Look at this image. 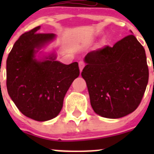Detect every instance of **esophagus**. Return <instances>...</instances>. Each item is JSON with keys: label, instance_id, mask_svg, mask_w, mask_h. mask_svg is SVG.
<instances>
[{"label": "esophagus", "instance_id": "esophagus-1", "mask_svg": "<svg viewBox=\"0 0 154 154\" xmlns=\"http://www.w3.org/2000/svg\"><path fill=\"white\" fill-rule=\"evenodd\" d=\"M79 67L80 72H82V69H83V68L85 67V62H84L83 61H80V62H79Z\"/></svg>", "mask_w": 154, "mask_h": 154}]
</instances>
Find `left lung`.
<instances>
[{"instance_id":"8db88e82","label":"left lung","mask_w":154,"mask_h":154,"mask_svg":"<svg viewBox=\"0 0 154 154\" xmlns=\"http://www.w3.org/2000/svg\"><path fill=\"white\" fill-rule=\"evenodd\" d=\"M82 77L86 82L94 112L118 119L140 103L149 79L145 50L133 35L90 51Z\"/></svg>"}]
</instances>
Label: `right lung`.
Here are the masks:
<instances>
[{
    "instance_id": "1",
    "label": "right lung",
    "mask_w": 154,
    "mask_h": 154,
    "mask_svg": "<svg viewBox=\"0 0 154 154\" xmlns=\"http://www.w3.org/2000/svg\"><path fill=\"white\" fill-rule=\"evenodd\" d=\"M38 26L23 34L14 45L7 59V89L16 106L36 121L55 118L75 79L79 75L78 62L65 65L51 55L43 61L35 53L55 38L52 33H38Z\"/></svg>"
}]
</instances>
